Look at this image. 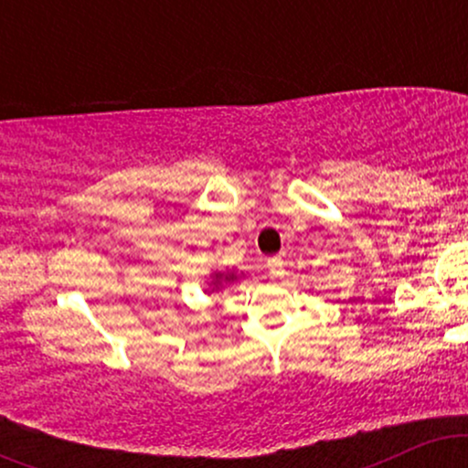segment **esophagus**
I'll list each match as a JSON object with an SVG mask.
<instances>
[{"mask_svg": "<svg viewBox=\"0 0 468 468\" xmlns=\"http://www.w3.org/2000/svg\"><path fill=\"white\" fill-rule=\"evenodd\" d=\"M266 266H268V272H271V277H283L286 275V264H283V260L279 255H275V257H271V260L266 261Z\"/></svg>", "mask_w": 468, "mask_h": 468, "instance_id": "esophagus-1", "label": "esophagus"}]
</instances>
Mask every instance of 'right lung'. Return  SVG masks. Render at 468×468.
Wrapping results in <instances>:
<instances>
[{
    "label": "right lung",
    "mask_w": 468,
    "mask_h": 468,
    "mask_svg": "<svg viewBox=\"0 0 468 468\" xmlns=\"http://www.w3.org/2000/svg\"><path fill=\"white\" fill-rule=\"evenodd\" d=\"M235 279H238L235 272H216V275H213V283H216V290H218L222 283H230L235 282Z\"/></svg>",
    "instance_id": "1"
}]
</instances>
